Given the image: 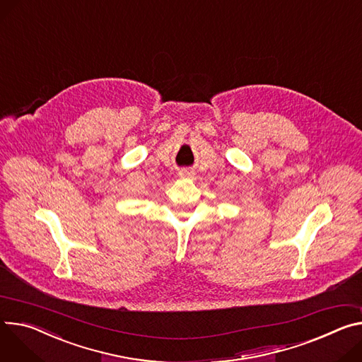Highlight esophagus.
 I'll list each match as a JSON object with an SVG mask.
<instances>
[{
    "mask_svg": "<svg viewBox=\"0 0 362 362\" xmlns=\"http://www.w3.org/2000/svg\"><path fill=\"white\" fill-rule=\"evenodd\" d=\"M179 176H180V177H192V176H193V172H192V170H187V169H182V170L179 172Z\"/></svg>",
    "mask_w": 362,
    "mask_h": 362,
    "instance_id": "34e87169",
    "label": "esophagus"
}]
</instances>
